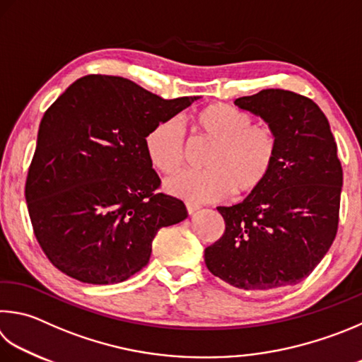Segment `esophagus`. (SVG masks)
<instances>
[{
  "instance_id": "obj_1",
  "label": "esophagus",
  "mask_w": 362,
  "mask_h": 362,
  "mask_svg": "<svg viewBox=\"0 0 362 362\" xmlns=\"http://www.w3.org/2000/svg\"><path fill=\"white\" fill-rule=\"evenodd\" d=\"M185 206H187V212H188L189 215H193V214L196 212V210H199V206H196V204H192V202H187Z\"/></svg>"
}]
</instances>
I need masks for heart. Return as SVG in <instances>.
<instances>
[{"label":"heart","mask_w":362,"mask_h":362,"mask_svg":"<svg viewBox=\"0 0 362 362\" xmlns=\"http://www.w3.org/2000/svg\"><path fill=\"white\" fill-rule=\"evenodd\" d=\"M196 128L215 144L206 160L207 170H182L164 182L166 192L192 202H212L234 192L244 198L266 185L277 161L279 144L271 127L253 123V117L225 103L204 107ZM144 147L150 163L161 173H174L187 158L185 131L175 118L156 123Z\"/></svg>","instance_id":"heart-1"}]
</instances>
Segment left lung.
<instances>
[{
  "label": "left lung",
  "instance_id": "1",
  "mask_svg": "<svg viewBox=\"0 0 362 362\" xmlns=\"http://www.w3.org/2000/svg\"><path fill=\"white\" fill-rule=\"evenodd\" d=\"M235 106L275 133L277 161L259 192L216 207L225 233L206 248L215 277L239 290H277L304 280L332 245L344 173L329 122L310 98L267 88Z\"/></svg>",
  "mask_w": 362,
  "mask_h": 362
}]
</instances>
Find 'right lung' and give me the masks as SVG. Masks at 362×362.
Wrapping results in <instances>:
<instances>
[{
	"label": "right lung",
	"instance_id": "obj_1",
	"mask_svg": "<svg viewBox=\"0 0 362 362\" xmlns=\"http://www.w3.org/2000/svg\"><path fill=\"white\" fill-rule=\"evenodd\" d=\"M123 77L77 78L39 124L25 183L33 231L49 261L83 284L109 285L147 266L158 229L185 220L144 147L156 123L192 106Z\"/></svg>",
	"mask_w": 362,
	"mask_h": 362
}]
</instances>
